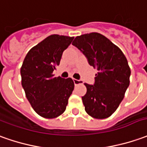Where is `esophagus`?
<instances>
[{"label":"esophagus","mask_w":147,"mask_h":147,"mask_svg":"<svg viewBox=\"0 0 147 147\" xmlns=\"http://www.w3.org/2000/svg\"><path fill=\"white\" fill-rule=\"evenodd\" d=\"M82 82H82V80L74 79V85H75V86H78V85H79V84H82Z\"/></svg>","instance_id":"1"}]
</instances>
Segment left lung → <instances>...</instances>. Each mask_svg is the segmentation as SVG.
Wrapping results in <instances>:
<instances>
[{
	"label": "left lung",
	"instance_id": "left-lung-1",
	"mask_svg": "<svg viewBox=\"0 0 147 147\" xmlns=\"http://www.w3.org/2000/svg\"><path fill=\"white\" fill-rule=\"evenodd\" d=\"M98 69L94 85L85 84L86 94L82 97L86 113L102 119L110 117L121 103L129 87L130 69L122 50L98 33L75 37L72 43Z\"/></svg>",
	"mask_w": 147,
	"mask_h": 147
}]
</instances>
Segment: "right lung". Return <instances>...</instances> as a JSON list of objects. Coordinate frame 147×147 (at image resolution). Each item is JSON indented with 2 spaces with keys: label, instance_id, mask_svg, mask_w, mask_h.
I'll list each match as a JSON object with an SVG mask.
<instances>
[{
  "label": "right lung",
  "instance_id": "add662e5",
  "mask_svg": "<svg viewBox=\"0 0 147 147\" xmlns=\"http://www.w3.org/2000/svg\"><path fill=\"white\" fill-rule=\"evenodd\" d=\"M74 37L51 35L29 50L21 69V85L37 114L53 118L63 114L74 89V81L54 77L63 52Z\"/></svg>",
  "mask_w": 147,
  "mask_h": 147
}]
</instances>
